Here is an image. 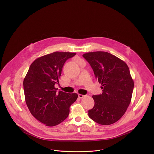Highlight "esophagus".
<instances>
[{
	"instance_id": "34e87169",
	"label": "esophagus",
	"mask_w": 154,
	"mask_h": 154,
	"mask_svg": "<svg viewBox=\"0 0 154 154\" xmlns=\"http://www.w3.org/2000/svg\"><path fill=\"white\" fill-rule=\"evenodd\" d=\"M78 96H79V97L80 99H82V98L84 97L85 96V95H81V94H79Z\"/></svg>"
}]
</instances>
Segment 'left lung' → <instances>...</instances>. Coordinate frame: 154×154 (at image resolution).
Wrapping results in <instances>:
<instances>
[{"instance_id": "obj_1", "label": "left lung", "mask_w": 154, "mask_h": 154, "mask_svg": "<svg viewBox=\"0 0 154 154\" xmlns=\"http://www.w3.org/2000/svg\"><path fill=\"white\" fill-rule=\"evenodd\" d=\"M82 56L103 89L102 94L92 96L95 105L88 111V116L97 124H112L124 116L131 101L134 82L129 67L124 61L107 52H90Z\"/></svg>"}]
</instances>
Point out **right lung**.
<instances>
[{"mask_svg": "<svg viewBox=\"0 0 154 154\" xmlns=\"http://www.w3.org/2000/svg\"><path fill=\"white\" fill-rule=\"evenodd\" d=\"M75 54L57 51L38 58L23 80L25 102L30 113L47 126H56L66 119L70 106L78 97L75 93L57 92L55 87L65 62Z\"/></svg>", "mask_w": 154, "mask_h": 154, "instance_id": "right-lung-1", "label": "right lung"}]
</instances>
